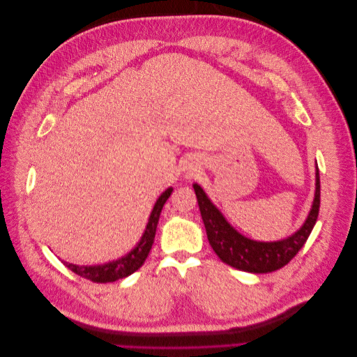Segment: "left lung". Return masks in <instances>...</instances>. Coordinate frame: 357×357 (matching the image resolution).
<instances>
[{
    "instance_id": "obj_1",
    "label": "left lung",
    "mask_w": 357,
    "mask_h": 357,
    "mask_svg": "<svg viewBox=\"0 0 357 357\" xmlns=\"http://www.w3.org/2000/svg\"><path fill=\"white\" fill-rule=\"evenodd\" d=\"M197 193L199 211L204 220L207 238L220 261L240 271L264 274L273 273L287 265L296 256L314 228L320 208V176L316 168V193L312 208L302 228L291 236L275 243H261L248 240L236 232L225 220L222 213L214 207L201 186L193 185Z\"/></svg>"
}]
</instances>
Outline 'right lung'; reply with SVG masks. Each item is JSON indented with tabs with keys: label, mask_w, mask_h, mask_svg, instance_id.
I'll return each instance as SVG.
<instances>
[{
	"label": "right lung",
	"mask_w": 357,
	"mask_h": 357,
	"mask_svg": "<svg viewBox=\"0 0 357 357\" xmlns=\"http://www.w3.org/2000/svg\"><path fill=\"white\" fill-rule=\"evenodd\" d=\"M172 189H167L159 199L156 201L152 214H150V219L147 223V228L144 231V235L142 236V240L137 244L134 250L129 252L126 256L117 259V261H113L110 264L105 265H96V266H79V265H73V264H66L67 268H70L73 273L77 275L89 280V282L93 283H110L116 282L119 278H125L128 275H131L135 273L137 269L144 264V261L149 256L150 248L153 245L155 241V234H156V226L159 222V215L162 211V207L169 198Z\"/></svg>",
	"instance_id": "obj_1"
}]
</instances>
